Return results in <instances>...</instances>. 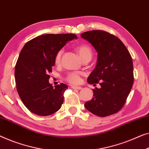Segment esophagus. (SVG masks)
I'll list each match as a JSON object with an SVG mask.
<instances>
[{"mask_svg": "<svg viewBox=\"0 0 149 149\" xmlns=\"http://www.w3.org/2000/svg\"><path fill=\"white\" fill-rule=\"evenodd\" d=\"M71 88L73 89H77V90H81L82 89V87H80V86H74V85H72L71 86Z\"/></svg>", "mask_w": 149, "mask_h": 149, "instance_id": "34e87169", "label": "esophagus"}]
</instances>
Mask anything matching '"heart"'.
Returning a JSON list of instances; mask_svg holds the SVG:
<instances>
[{"label":"heart","mask_w":149,"mask_h":149,"mask_svg":"<svg viewBox=\"0 0 149 149\" xmlns=\"http://www.w3.org/2000/svg\"><path fill=\"white\" fill-rule=\"evenodd\" d=\"M77 50L79 54L82 59L87 56L91 57L92 52L91 49L90 47L87 45L83 44L81 46H78L77 48ZM62 54V50H60L56 54L55 57V63L58 64L60 62V59H61V56ZM81 73L79 72H72L68 73L67 76L66 77V81L69 82L70 83L72 84H77L79 83L80 81H81Z\"/></svg>","instance_id":"1"}]
</instances>
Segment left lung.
I'll list each match as a JSON object with an SVG mask.
<instances>
[{
	"label": "left lung",
	"instance_id": "8db88e82",
	"mask_svg": "<svg viewBox=\"0 0 149 149\" xmlns=\"http://www.w3.org/2000/svg\"><path fill=\"white\" fill-rule=\"evenodd\" d=\"M97 53L94 70L88 83L101 87L93 89V97L85 103V108L95 115L105 117L124 106L134 81L132 57L125 45L113 35L100 30L81 33Z\"/></svg>",
	"mask_w": 149,
	"mask_h": 149
}]
</instances>
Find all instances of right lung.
Listing matches in <instances>:
<instances>
[{
  "instance_id": "obj_1",
  "label": "right lung",
  "mask_w": 149,
  "mask_h": 149,
  "mask_svg": "<svg viewBox=\"0 0 149 149\" xmlns=\"http://www.w3.org/2000/svg\"><path fill=\"white\" fill-rule=\"evenodd\" d=\"M73 39H77L74 34H45L27 42L21 49L15 70L17 90L32 113L46 116L61 107L68 87L64 83L53 87L48 73L56 54Z\"/></svg>"
}]
</instances>
